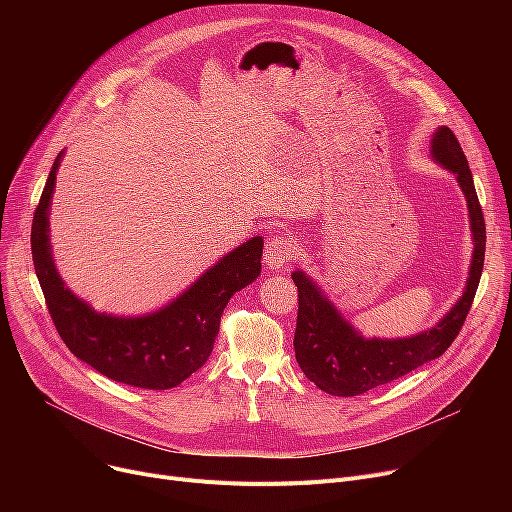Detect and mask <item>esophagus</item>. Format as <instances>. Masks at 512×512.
<instances>
[{"label": "esophagus", "mask_w": 512, "mask_h": 512, "mask_svg": "<svg viewBox=\"0 0 512 512\" xmlns=\"http://www.w3.org/2000/svg\"><path fill=\"white\" fill-rule=\"evenodd\" d=\"M294 255H297V245H294V240L288 234H278L267 242L263 261L270 270H280V267L288 265L294 259Z\"/></svg>", "instance_id": "34e87169"}]
</instances>
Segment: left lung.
Returning a JSON list of instances; mask_svg holds the SVG:
<instances>
[{"instance_id": "left-lung-1", "label": "left lung", "mask_w": 512, "mask_h": 512, "mask_svg": "<svg viewBox=\"0 0 512 512\" xmlns=\"http://www.w3.org/2000/svg\"><path fill=\"white\" fill-rule=\"evenodd\" d=\"M432 157L459 180L469 207L473 259L463 297L434 328L417 336L396 340L363 338L309 276L294 272L292 282L299 288L294 353L303 373L319 390L334 396H359L371 388L394 382L419 365L444 355L465 324L486 257V222H483L467 157L448 126H440L434 132Z\"/></svg>"}]
</instances>
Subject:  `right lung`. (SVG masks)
Instances as JSON below:
<instances>
[{
    "label": "right lung",
    "mask_w": 512,
    "mask_h": 512,
    "mask_svg": "<svg viewBox=\"0 0 512 512\" xmlns=\"http://www.w3.org/2000/svg\"><path fill=\"white\" fill-rule=\"evenodd\" d=\"M64 151L56 157L35 209L31 249L49 315L70 353L105 378L145 390L182 384L211 355L232 294L261 274L263 238L236 247L164 309L141 317L93 311L64 286L49 242V205Z\"/></svg>",
    "instance_id": "1"
}]
</instances>
